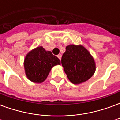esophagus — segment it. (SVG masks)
<instances>
[{
	"label": "esophagus",
	"instance_id": "34e87169",
	"mask_svg": "<svg viewBox=\"0 0 120 120\" xmlns=\"http://www.w3.org/2000/svg\"><path fill=\"white\" fill-rule=\"evenodd\" d=\"M57 56H58V58L60 59V60H61V58H62V55H61V54H59V55H58Z\"/></svg>",
	"mask_w": 120,
	"mask_h": 120
}]
</instances>
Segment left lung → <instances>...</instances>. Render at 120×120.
Instances as JSON below:
<instances>
[{
    "label": "left lung",
    "instance_id": "1",
    "mask_svg": "<svg viewBox=\"0 0 120 120\" xmlns=\"http://www.w3.org/2000/svg\"><path fill=\"white\" fill-rule=\"evenodd\" d=\"M61 61L68 79L74 84L85 82L95 73V61L88 50L82 45H68Z\"/></svg>",
    "mask_w": 120,
    "mask_h": 120
}]
</instances>
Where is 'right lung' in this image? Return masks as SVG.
Wrapping results in <instances>:
<instances>
[{"mask_svg": "<svg viewBox=\"0 0 120 120\" xmlns=\"http://www.w3.org/2000/svg\"><path fill=\"white\" fill-rule=\"evenodd\" d=\"M57 65H60V60L42 46L30 51L24 62L26 75L34 83H42L47 78L51 69Z\"/></svg>", "mask_w": 120, "mask_h": 120, "instance_id": "add662e5", "label": "right lung"}]
</instances>
